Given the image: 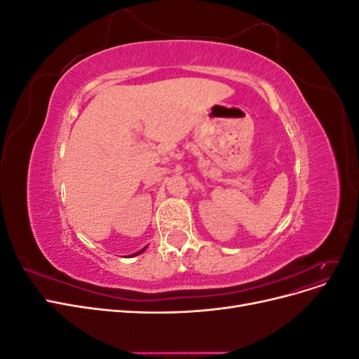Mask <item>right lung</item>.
I'll use <instances>...</instances> for the list:
<instances>
[{"label":"right lung","mask_w":359,"mask_h":359,"mask_svg":"<svg viewBox=\"0 0 359 359\" xmlns=\"http://www.w3.org/2000/svg\"><path fill=\"white\" fill-rule=\"evenodd\" d=\"M147 247H148V245H145V247H144L142 250H139V252H137V253H133V255H130V256H127V257H135V256H137V255H140V253H144V252H145V250H147Z\"/></svg>","instance_id":"add662e5"}]
</instances>
